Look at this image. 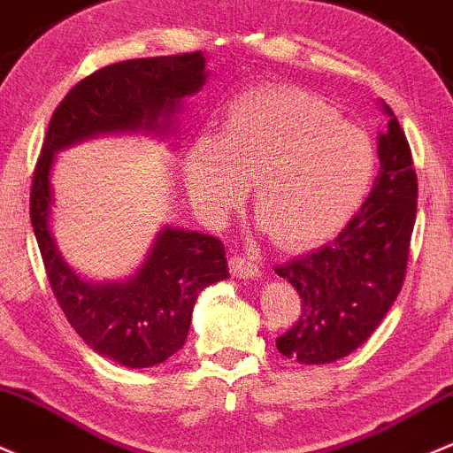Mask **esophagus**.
Returning <instances> with one entry per match:
<instances>
[{"label":"esophagus","mask_w":453,"mask_h":453,"mask_svg":"<svg viewBox=\"0 0 453 453\" xmlns=\"http://www.w3.org/2000/svg\"><path fill=\"white\" fill-rule=\"evenodd\" d=\"M231 272L233 276L243 278V280H257V278H261V265L254 263L252 258L242 257V254H235L231 258Z\"/></svg>","instance_id":"obj_1"}]
</instances>
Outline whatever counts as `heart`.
<instances>
[{
	"instance_id": "obj_1",
	"label": "heart",
	"mask_w": 453,
	"mask_h": 453,
	"mask_svg": "<svg viewBox=\"0 0 453 453\" xmlns=\"http://www.w3.org/2000/svg\"><path fill=\"white\" fill-rule=\"evenodd\" d=\"M374 175L370 136L293 88L240 94L220 134L196 136L184 160L188 195L207 220H225L254 181L261 225L288 250L317 246L347 226Z\"/></svg>"
}]
</instances>
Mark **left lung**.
I'll return each mask as SVG.
<instances>
[{
    "label": "left lung",
    "mask_w": 453,
    "mask_h": 453,
    "mask_svg": "<svg viewBox=\"0 0 453 453\" xmlns=\"http://www.w3.org/2000/svg\"><path fill=\"white\" fill-rule=\"evenodd\" d=\"M379 134L380 169L370 196L340 235L276 267L302 297V314L276 340L284 357L321 365L347 357L372 336L398 297L418 213V175L394 111Z\"/></svg>",
    "instance_id": "8db88e82"
}]
</instances>
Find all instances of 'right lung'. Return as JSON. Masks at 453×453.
Returning <instances> with one entry per match:
<instances>
[{"mask_svg": "<svg viewBox=\"0 0 453 453\" xmlns=\"http://www.w3.org/2000/svg\"><path fill=\"white\" fill-rule=\"evenodd\" d=\"M205 64L196 50L128 59L85 76L55 109L35 165L29 213L50 288L74 332L126 368L158 365L184 347L199 293L228 278L225 243L207 233L162 226L132 276L88 280L65 261L50 231V171L58 151L94 136H177L184 98L201 91L210 76Z\"/></svg>", "mask_w": 453, "mask_h": 453, "instance_id": "right-lung-1", "label": "right lung"}]
</instances>
